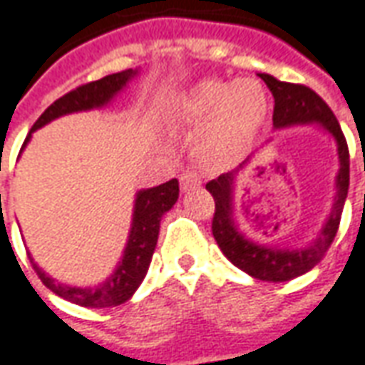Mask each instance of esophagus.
<instances>
[{"label":"esophagus","instance_id":"esophagus-1","mask_svg":"<svg viewBox=\"0 0 365 365\" xmlns=\"http://www.w3.org/2000/svg\"><path fill=\"white\" fill-rule=\"evenodd\" d=\"M180 183H182L183 192H190V190H195V187L202 185V175L197 172H192V170H185L180 175Z\"/></svg>","mask_w":365,"mask_h":365}]
</instances>
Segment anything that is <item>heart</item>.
Segmentation results:
<instances>
[{
	"label": "heart",
	"mask_w": 365,
	"mask_h": 365,
	"mask_svg": "<svg viewBox=\"0 0 365 365\" xmlns=\"http://www.w3.org/2000/svg\"><path fill=\"white\" fill-rule=\"evenodd\" d=\"M269 113V93L255 78L203 79L180 99L178 115L202 130L195 138V155L210 168L237 162L254 143Z\"/></svg>",
	"instance_id": "b5f03b06"
}]
</instances>
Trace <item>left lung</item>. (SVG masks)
I'll use <instances>...</instances> for the list:
<instances>
[{
	"mask_svg": "<svg viewBox=\"0 0 365 365\" xmlns=\"http://www.w3.org/2000/svg\"><path fill=\"white\" fill-rule=\"evenodd\" d=\"M259 78L266 81V86L274 96V125L276 128L318 121L338 141L339 173L336 180L338 182L336 202H334L326 227L322 230L318 240L312 245H307L306 250H272L266 245L247 242L244 235L235 230L232 222V185H234L235 172L222 173L217 180L205 183V190L214 195L215 202L212 234L225 257L252 277L264 279V282H287L318 266L324 259V255L328 254L329 245L338 234L341 210H344L349 187V151L348 141L344 138V131L339 128L334 111L329 110L328 103L319 98L314 89L302 83L279 81L267 73H259Z\"/></svg>",
	"mask_w": 365,
	"mask_h": 365,
	"instance_id": "obj_1",
	"label": "left lung"
}]
</instances>
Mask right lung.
Listing matches in <instances>:
<instances>
[{
	"label": "right lung",
	"instance_id": "add662e5",
	"mask_svg": "<svg viewBox=\"0 0 365 365\" xmlns=\"http://www.w3.org/2000/svg\"><path fill=\"white\" fill-rule=\"evenodd\" d=\"M135 76L133 69H123L118 73H111L106 78L98 79V81H89L79 88L71 89L66 96L56 99L49 108H47L37 121L34 123L31 131L46 125L47 121L56 120L59 115H66L71 111L91 110V108H99L103 103H108L118 91H120L131 78ZM29 140V135L24 141V145ZM180 195V183L178 180H170V182L162 183L158 187L151 190H143L138 193L135 200V210H133V224H131V234L128 247L123 252L120 267L113 272V276L108 277L106 284L98 287H69L63 284H58L56 279L47 277L37 264L31 262V266L36 269L39 279L43 282V286L49 287L53 294L59 297L68 299L71 304H78L83 307H111L120 306L123 302H128L133 292L140 287L143 277L148 274L150 267L151 255L158 244V235H160V222L162 215L172 210V205L178 202Z\"/></svg>",
	"mask_w": 365,
	"mask_h": 365
}]
</instances>
